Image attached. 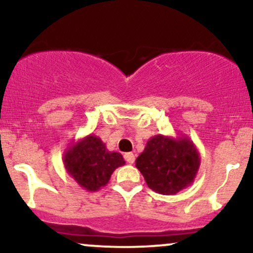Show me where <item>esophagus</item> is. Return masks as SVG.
<instances>
[{"label":"esophagus","mask_w":253,"mask_h":253,"mask_svg":"<svg viewBox=\"0 0 253 253\" xmlns=\"http://www.w3.org/2000/svg\"><path fill=\"white\" fill-rule=\"evenodd\" d=\"M125 161L127 162V163H129V164H133L134 163V161H135V156L133 155L132 152H128V153H125Z\"/></svg>","instance_id":"1"}]
</instances>
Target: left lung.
Segmentation results:
<instances>
[{"label":"left lung","mask_w":253,"mask_h":253,"mask_svg":"<svg viewBox=\"0 0 253 253\" xmlns=\"http://www.w3.org/2000/svg\"><path fill=\"white\" fill-rule=\"evenodd\" d=\"M200 164L201 158L195 144L184 135L152 136L135 159L136 169L150 189L163 195H175L189 187Z\"/></svg>","instance_id":"8db88e82"}]
</instances>
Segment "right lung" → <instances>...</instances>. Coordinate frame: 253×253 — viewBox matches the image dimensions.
<instances>
[{
    "label": "right lung",
    "mask_w": 253,
    "mask_h": 253,
    "mask_svg": "<svg viewBox=\"0 0 253 253\" xmlns=\"http://www.w3.org/2000/svg\"><path fill=\"white\" fill-rule=\"evenodd\" d=\"M63 163L66 172L88 191H97L109 182L110 176L125 164L121 153L108 151L101 138L89 134L65 150Z\"/></svg>",
    "instance_id": "right-lung-1"
}]
</instances>
